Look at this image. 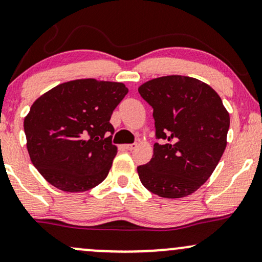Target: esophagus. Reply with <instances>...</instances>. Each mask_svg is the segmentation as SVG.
<instances>
[{
	"label": "esophagus",
	"mask_w": 262,
	"mask_h": 262,
	"mask_svg": "<svg viewBox=\"0 0 262 262\" xmlns=\"http://www.w3.org/2000/svg\"><path fill=\"white\" fill-rule=\"evenodd\" d=\"M135 146H137V144H127V145H124V148H125V150H129V151H130V150H133V148H135Z\"/></svg>",
	"instance_id": "esophagus-1"
}]
</instances>
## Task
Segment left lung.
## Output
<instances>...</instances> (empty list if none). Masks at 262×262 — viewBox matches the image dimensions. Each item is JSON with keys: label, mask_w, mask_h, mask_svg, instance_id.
<instances>
[{"label": "left lung", "mask_w": 262, "mask_h": 262, "mask_svg": "<svg viewBox=\"0 0 262 262\" xmlns=\"http://www.w3.org/2000/svg\"><path fill=\"white\" fill-rule=\"evenodd\" d=\"M154 108L151 161L139 165L141 184L164 198H181L209 179L226 148L230 115L217 93L196 78L164 76L139 87Z\"/></svg>", "instance_id": "8db88e82"}]
</instances>
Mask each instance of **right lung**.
Masks as SVG:
<instances>
[{
  "label": "right lung",
  "instance_id": "add662e5",
  "mask_svg": "<svg viewBox=\"0 0 262 262\" xmlns=\"http://www.w3.org/2000/svg\"><path fill=\"white\" fill-rule=\"evenodd\" d=\"M127 93L118 82L76 79L32 104L24 120L28 151L49 184L84 192L105 180L117 154L110 118Z\"/></svg>",
  "mask_w": 262,
  "mask_h": 262
}]
</instances>
